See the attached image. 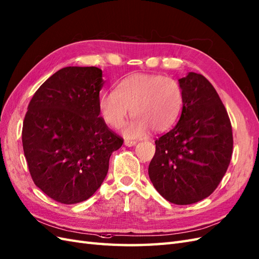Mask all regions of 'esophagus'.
I'll return each instance as SVG.
<instances>
[{
	"label": "esophagus",
	"instance_id": "34e87169",
	"mask_svg": "<svg viewBox=\"0 0 259 259\" xmlns=\"http://www.w3.org/2000/svg\"><path fill=\"white\" fill-rule=\"evenodd\" d=\"M137 144V141H134V140H124V145L125 146H135Z\"/></svg>",
	"mask_w": 259,
	"mask_h": 259
}]
</instances>
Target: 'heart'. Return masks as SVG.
Returning <instances> with one entry per match:
<instances>
[{
    "label": "heart",
    "instance_id": "b5f03b06",
    "mask_svg": "<svg viewBox=\"0 0 259 259\" xmlns=\"http://www.w3.org/2000/svg\"><path fill=\"white\" fill-rule=\"evenodd\" d=\"M183 90L178 81L160 75L136 73L122 79L114 92L99 97V112L114 129L121 128L130 114L134 117L122 130L128 139L143 138L152 129L164 132L170 129L181 115Z\"/></svg>",
    "mask_w": 259,
    "mask_h": 259
}]
</instances>
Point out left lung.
<instances>
[{
	"label": "left lung",
	"mask_w": 259,
	"mask_h": 259,
	"mask_svg": "<svg viewBox=\"0 0 259 259\" xmlns=\"http://www.w3.org/2000/svg\"><path fill=\"white\" fill-rule=\"evenodd\" d=\"M184 103L181 117L158 138L149 176L168 202L189 205L209 196L231 160L230 119L215 88L201 73L179 79Z\"/></svg>",
	"instance_id": "1"
}]
</instances>
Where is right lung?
Segmentation results:
<instances>
[{
  "instance_id": "right-lung-1",
  "label": "right lung",
  "mask_w": 259,
  "mask_h": 259,
  "mask_svg": "<svg viewBox=\"0 0 259 259\" xmlns=\"http://www.w3.org/2000/svg\"><path fill=\"white\" fill-rule=\"evenodd\" d=\"M104 84L98 67L62 68L29 103L23 147L34 184L62 204L91 197L108 171L109 157L123 139L99 117Z\"/></svg>"
}]
</instances>
